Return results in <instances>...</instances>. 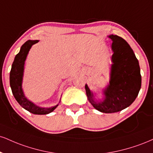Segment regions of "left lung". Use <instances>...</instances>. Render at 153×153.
Masks as SVG:
<instances>
[{
    "instance_id": "left-lung-1",
    "label": "left lung",
    "mask_w": 153,
    "mask_h": 153,
    "mask_svg": "<svg viewBox=\"0 0 153 153\" xmlns=\"http://www.w3.org/2000/svg\"><path fill=\"white\" fill-rule=\"evenodd\" d=\"M112 40L110 81L102 89V100H97L85 84L88 99L95 109L105 113L121 111L129 107L138 95L141 88L139 62L127 42L116 35L108 36Z\"/></svg>"
}]
</instances>
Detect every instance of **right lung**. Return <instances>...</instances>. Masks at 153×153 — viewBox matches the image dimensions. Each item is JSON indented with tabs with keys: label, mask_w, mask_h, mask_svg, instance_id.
I'll return each instance as SVG.
<instances>
[{
	"label": "right lung",
	"mask_w": 153,
	"mask_h": 153,
	"mask_svg": "<svg viewBox=\"0 0 153 153\" xmlns=\"http://www.w3.org/2000/svg\"><path fill=\"white\" fill-rule=\"evenodd\" d=\"M38 41V40H28L21 46L20 52L15 57L14 61L12 64L10 73V85L14 97L24 109L35 115H46L53 112L58 107V104L51 108H42L36 105L34 102L29 100L25 97L22 87L25 61L31 47Z\"/></svg>",
	"instance_id": "right-lung-1"
}]
</instances>
